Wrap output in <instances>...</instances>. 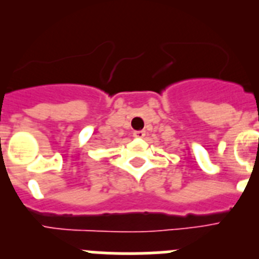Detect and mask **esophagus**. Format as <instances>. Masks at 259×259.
<instances>
[{
	"mask_svg": "<svg viewBox=\"0 0 259 259\" xmlns=\"http://www.w3.org/2000/svg\"><path fill=\"white\" fill-rule=\"evenodd\" d=\"M134 136L135 137H144L145 136V131H144V130H141V131H135Z\"/></svg>",
	"mask_w": 259,
	"mask_h": 259,
	"instance_id": "obj_1",
	"label": "esophagus"
}]
</instances>
